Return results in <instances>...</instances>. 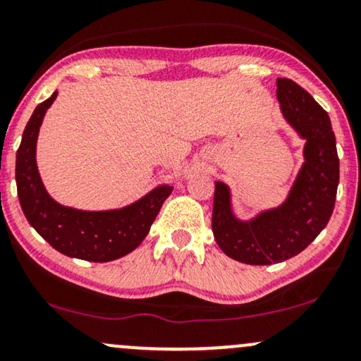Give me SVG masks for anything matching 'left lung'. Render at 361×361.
<instances>
[{
	"label": "left lung",
	"mask_w": 361,
	"mask_h": 361,
	"mask_svg": "<svg viewBox=\"0 0 361 361\" xmlns=\"http://www.w3.org/2000/svg\"><path fill=\"white\" fill-rule=\"evenodd\" d=\"M277 99L287 123L305 139L302 169L282 205L235 217L227 184L215 182L212 232L222 252L249 265H270L305 250L329 224L335 207L340 161L326 111L292 79H277Z\"/></svg>",
	"instance_id": "1"
}]
</instances>
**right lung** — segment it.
Returning <instances> with one entry per match:
<instances>
[{
	"label": "right lung",
	"mask_w": 361,
	"mask_h": 361,
	"mask_svg": "<svg viewBox=\"0 0 361 361\" xmlns=\"http://www.w3.org/2000/svg\"><path fill=\"white\" fill-rule=\"evenodd\" d=\"M58 92L36 107L16 152V187L31 227L61 254L89 262H111L133 252L146 238L164 200L174 187L159 185L123 209L79 210L66 207L44 189L36 166V142L46 111Z\"/></svg>",
	"instance_id": "add662e5"
}]
</instances>
